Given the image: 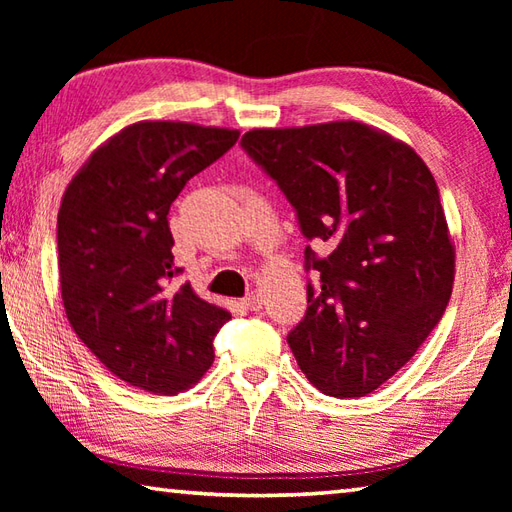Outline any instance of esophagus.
I'll use <instances>...</instances> for the list:
<instances>
[{"label":"esophagus","mask_w":512,"mask_h":512,"mask_svg":"<svg viewBox=\"0 0 512 512\" xmlns=\"http://www.w3.org/2000/svg\"><path fill=\"white\" fill-rule=\"evenodd\" d=\"M242 306H244L246 310H250V312H257L259 308H262V295H259L257 290L248 292V295L242 299Z\"/></svg>","instance_id":"esophagus-1"}]
</instances>
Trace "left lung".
Here are the masks:
<instances>
[{
  "label": "left lung",
  "instance_id": "1",
  "mask_svg": "<svg viewBox=\"0 0 512 512\" xmlns=\"http://www.w3.org/2000/svg\"><path fill=\"white\" fill-rule=\"evenodd\" d=\"M242 149L295 209L308 310L288 345L334 398H361L411 361L451 299L455 253L438 184L409 145L356 121L253 129Z\"/></svg>",
  "mask_w": 512,
  "mask_h": 512
}]
</instances>
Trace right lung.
I'll return each instance as SVG.
<instances>
[{"instance_id": "right-lung-1", "label": "right lung", "mask_w": 512, "mask_h": 512, "mask_svg": "<svg viewBox=\"0 0 512 512\" xmlns=\"http://www.w3.org/2000/svg\"><path fill=\"white\" fill-rule=\"evenodd\" d=\"M235 129L173 121L125 127L65 189L59 281L76 336L125 383L158 396L193 387L213 363L231 314L178 284L169 209L193 176L220 160Z\"/></svg>"}]
</instances>
